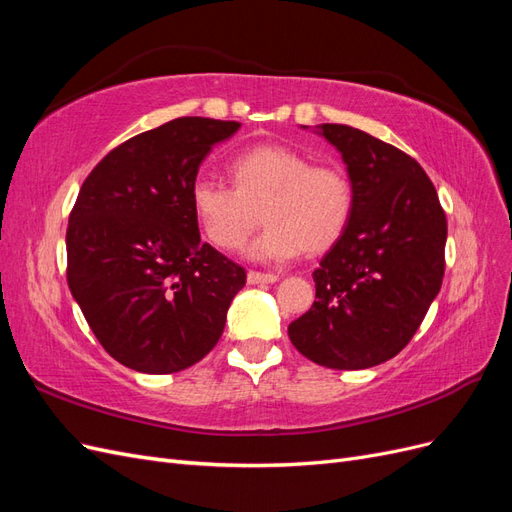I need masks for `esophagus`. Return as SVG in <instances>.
Wrapping results in <instances>:
<instances>
[{"mask_svg": "<svg viewBox=\"0 0 512 512\" xmlns=\"http://www.w3.org/2000/svg\"><path fill=\"white\" fill-rule=\"evenodd\" d=\"M280 280L277 273H260V271H250L247 273V284H273Z\"/></svg>", "mask_w": 512, "mask_h": 512, "instance_id": "obj_1", "label": "esophagus"}]
</instances>
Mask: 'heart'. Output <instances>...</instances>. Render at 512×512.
Listing matches in <instances>:
<instances>
[{
  "mask_svg": "<svg viewBox=\"0 0 512 512\" xmlns=\"http://www.w3.org/2000/svg\"><path fill=\"white\" fill-rule=\"evenodd\" d=\"M230 185L198 177L190 205L209 243L241 250L262 218L267 228L247 247L256 260H288L301 250L320 254L339 241L354 209L352 179L342 164L318 162L303 151L267 143L241 151L228 164Z\"/></svg>",
  "mask_w": 512,
  "mask_h": 512,
  "instance_id": "1",
  "label": "heart"
}]
</instances>
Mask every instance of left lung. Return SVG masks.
Segmentation results:
<instances>
[{
  "label": "left lung",
  "instance_id": "obj_1",
  "mask_svg": "<svg viewBox=\"0 0 512 512\" xmlns=\"http://www.w3.org/2000/svg\"><path fill=\"white\" fill-rule=\"evenodd\" d=\"M354 188L348 228L312 273L316 301L292 346L331 369H367L408 346L444 277L446 215L414 158L363 130L322 123Z\"/></svg>",
  "mask_w": 512,
  "mask_h": 512
}]
</instances>
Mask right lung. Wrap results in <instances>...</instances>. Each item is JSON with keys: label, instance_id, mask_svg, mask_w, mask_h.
<instances>
[{"label": "right lung", "instance_id": "add662e5", "mask_svg": "<svg viewBox=\"0 0 512 512\" xmlns=\"http://www.w3.org/2000/svg\"><path fill=\"white\" fill-rule=\"evenodd\" d=\"M237 121L179 117L128 138L83 181L66 230L68 286L102 348L143 374L213 350L245 269L200 241L190 188Z\"/></svg>", "mask_w": 512, "mask_h": 512}]
</instances>
